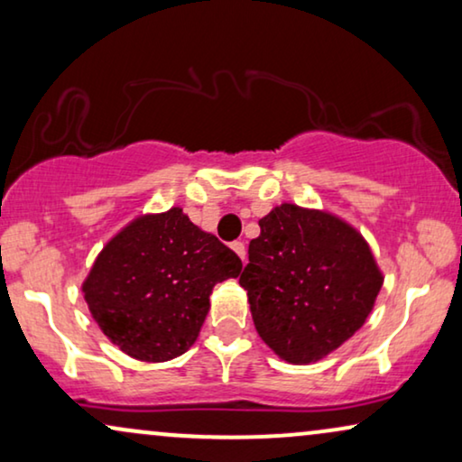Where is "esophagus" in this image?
Returning <instances> with one entry per match:
<instances>
[{"label": "esophagus", "instance_id": "esophagus-1", "mask_svg": "<svg viewBox=\"0 0 462 462\" xmlns=\"http://www.w3.org/2000/svg\"><path fill=\"white\" fill-rule=\"evenodd\" d=\"M231 248L239 258H242V263H245V245H244V242H233Z\"/></svg>", "mask_w": 462, "mask_h": 462}]
</instances>
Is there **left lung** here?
Masks as SVG:
<instances>
[{
	"instance_id": "8db88e82",
	"label": "left lung",
	"mask_w": 462,
	"mask_h": 462,
	"mask_svg": "<svg viewBox=\"0 0 462 462\" xmlns=\"http://www.w3.org/2000/svg\"><path fill=\"white\" fill-rule=\"evenodd\" d=\"M258 225L239 277L258 337L290 364L318 362L364 326L381 269L362 233L326 210L282 204Z\"/></svg>"
}]
</instances>
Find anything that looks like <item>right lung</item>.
<instances>
[{
	"label": "right lung",
	"instance_id": "1",
	"mask_svg": "<svg viewBox=\"0 0 462 462\" xmlns=\"http://www.w3.org/2000/svg\"><path fill=\"white\" fill-rule=\"evenodd\" d=\"M242 261L182 208L141 214L111 237L81 292L94 321L125 356L168 362L199 337L212 288Z\"/></svg>",
	"mask_w": 462,
	"mask_h": 462
}]
</instances>
